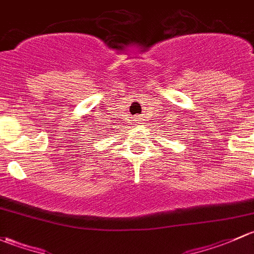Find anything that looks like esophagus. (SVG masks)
I'll list each match as a JSON object with an SVG mask.
<instances>
[{
    "instance_id": "1",
    "label": "esophagus",
    "mask_w": 254,
    "mask_h": 254,
    "mask_svg": "<svg viewBox=\"0 0 254 254\" xmlns=\"http://www.w3.org/2000/svg\"><path fill=\"white\" fill-rule=\"evenodd\" d=\"M135 117H137V116H135Z\"/></svg>"
}]
</instances>
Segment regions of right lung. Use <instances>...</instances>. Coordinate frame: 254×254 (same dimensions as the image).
<instances>
[{"mask_svg": "<svg viewBox=\"0 0 254 254\" xmlns=\"http://www.w3.org/2000/svg\"><path fill=\"white\" fill-rule=\"evenodd\" d=\"M99 137H100V135H99Z\"/></svg>", "mask_w": 254, "mask_h": 254, "instance_id": "add662e5", "label": "right lung"}]
</instances>
